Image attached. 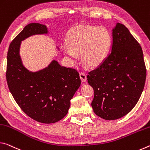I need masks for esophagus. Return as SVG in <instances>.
<instances>
[{
    "instance_id": "34e87169",
    "label": "esophagus",
    "mask_w": 150,
    "mask_h": 150,
    "mask_svg": "<svg viewBox=\"0 0 150 150\" xmlns=\"http://www.w3.org/2000/svg\"><path fill=\"white\" fill-rule=\"evenodd\" d=\"M80 78L81 80H82L83 82H85L87 80L86 75L85 73H84V72H80Z\"/></svg>"
}]
</instances>
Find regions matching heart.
I'll list each match as a JSON object with an SVG mask.
<instances>
[{"label":"heart","instance_id":"heart-1","mask_svg":"<svg viewBox=\"0 0 150 150\" xmlns=\"http://www.w3.org/2000/svg\"><path fill=\"white\" fill-rule=\"evenodd\" d=\"M68 47L63 51L71 60L81 54V60L89 68H96L106 58L112 45L109 31L102 26L77 25L68 30L66 37Z\"/></svg>","mask_w":150,"mask_h":150}]
</instances>
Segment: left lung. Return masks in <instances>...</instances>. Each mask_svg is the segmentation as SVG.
<instances>
[{
	"mask_svg": "<svg viewBox=\"0 0 150 150\" xmlns=\"http://www.w3.org/2000/svg\"><path fill=\"white\" fill-rule=\"evenodd\" d=\"M87 78L94 90L92 107L102 118L119 119L136 105L144 90L146 69L140 45L124 24L117 23L112 29L111 51Z\"/></svg>",
	"mask_w": 150,
	"mask_h": 150,
	"instance_id": "obj_1",
	"label": "left lung"
}]
</instances>
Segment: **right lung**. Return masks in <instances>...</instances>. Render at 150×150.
<instances>
[{"instance_id": "obj_1", "label": "right lung", "mask_w": 150, "mask_h": 150, "mask_svg": "<svg viewBox=\"0 0 150 150\" xmlns=\"http://www.w3.org/2000/svg\"><path fill=\"white\" fill-rule=\"evenodd\" d=\"M48 33L45 24L30 23L24 27L9 46L6 77L10 92L22 110L38 122L52 124L67 114L81 80L75 69L62 66L55 60L37 72L24 67L20 56L21 42Z\"/></svg>"}]
</instances>
